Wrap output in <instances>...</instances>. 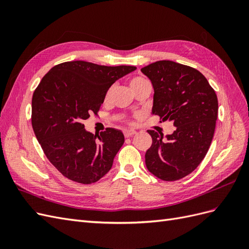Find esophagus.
<instances>
[{"instance_id":"34e87169","label":"esophagus","mask_w":249,"mask_h":249,"mask_svg":"<svg viewBox=\"0 0 249 249\" xmlns=\"http://www.w3.org/2000/svg\"><path fill=\"white\" fill-rule=\"evenodd\" d=\"M136 133H137V132L134 131V130H124V137H125V138L132 137L133 135H135Z\"/></svg>"}]
</instances>
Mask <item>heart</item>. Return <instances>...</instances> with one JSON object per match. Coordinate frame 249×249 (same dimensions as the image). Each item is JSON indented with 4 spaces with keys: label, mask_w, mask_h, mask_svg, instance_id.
<instances>
[{
    "label": "heart",
    "mask_w": 249,
    "mask_h": 249,
    "mask_svg": "<svg viewBox=\"0 0 249 249\" xmlns=\"http://www.w3.org/2000/svg\"><path fill=\"white\" fill-rule=\"evenodd\" d=\"M145 81H146L145 79L140 78V77L134 78V79H132V80H131V82H130V86H131V88L133 89V88H135L136 86H138L139 84H141V83L145 82ZM112 91H113V87L109 88V90H108L107 93H106V96H105V100L108 101V100L110 99V96H111V94H112Z\"/></svg>",
    "instance_id": "heart-1"
}]
</instances>
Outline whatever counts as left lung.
Instances as JSON below:
<instances>
[{
  "mask_svg": "<svg viewBox=\"0 0 249 249\" xmlns=\"http://www.w3.org/2000/svg\"><path fill=\"white\" fill-rule=\"evenodd\" d=\"M154 87L152 113L176 126L171 135L148 130L153 143L145 154L149 172L172 182L196 168L212 142L218 114L214 89L193 67L162 60L141 69Z\"/></svg>",
  "mask_w": 249,
  "mask_h": 249,
  "instance_id": "8db88e82",
  "label": "left lung"
}]
</instances>
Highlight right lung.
<instances>
[{
	"label": "right lung",
	"mask_w": 249,
	"mask_h": 249,
	"mask_svg": "<svg viewBox=\"0 0 249 249\" xmlns=\"http://www.w3.org/2000/svg\"><path fill=\"white\" fill-rule=\"evenodd\" d=\"M135 66H105L71 61L50 70L32 97V126L43 153L59 172L74 182L92 184L111 169L124 142L122 131L100 135L83 122L97 114L111 85Z\"/></svg>",
	"instance_id": "1"
}]
</instances>
